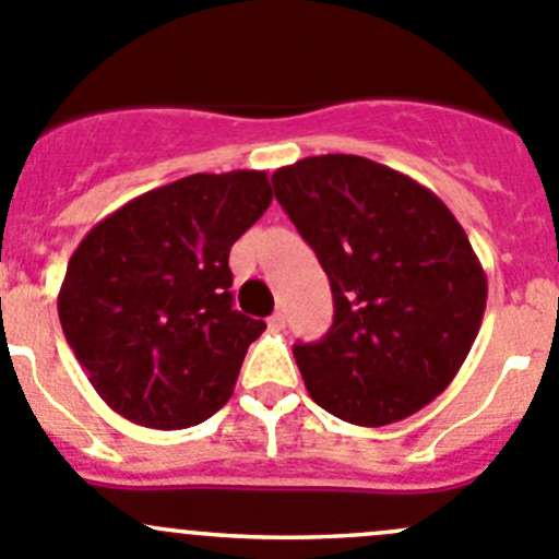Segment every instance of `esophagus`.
<instances>
[{
    "instance_id": "esophagus-1",
    "label": "esophagus",
    "mask_w": 559,
    "mask_h": 559,
    "mask_svg": "<svg viewBox=\"0 0 559 559\" xmlns=\"http://www.w3.org/2000/svg\"><path fill=\"white\" fill-rule=\"evenodd\" d=\"M267 324H270V328H273V330H284V328H286V313H284V311H275L273 317L267 319Z\"/></svg>"
}]
</instances>
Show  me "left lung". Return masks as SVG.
Segmentation results:
<instances>
[{"label":"left lung","instance_id":"obj_1","mask_svg":"<svg viewBox=\"0 0 559 559\" xmlns=\"http://www.w3.org/2000/svg\"><path fill=\"white\" fill-rule=\"evenodd\" d=\"M281 207L333 289V324L295 344L311 399L355 426L435 401L467 360L486 273L440 197L360 155H317L273 175Z\"/></svg>","mask_w":559,"mask_h":559}]
</instances>
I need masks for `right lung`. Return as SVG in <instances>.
<instances>
[{"instance_id":"obj_1","label":"right lung","mask_w":559,"mask_h":559,"mask_svg":"<svg viewBox=\"0 0 559 559\" xmlns=\"http://www.w3.org/2000/svg\"><path fill=\"white\" fill-rule=\"evenodd\" d=\"M270 202L264 171L191 175L122 204L79 242L59 322L114 412L171 431L231 399L267 324L231 308L229 251Z\"/></svg>"}]
</instances>
